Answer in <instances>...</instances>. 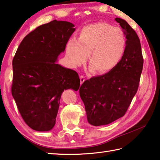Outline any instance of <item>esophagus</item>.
I'll return each instance as SVG.
<instances>
[{
  "mask_svg": "<svg viewBox=\"0 0 160 160\" xmlns=\"http://www.w3.org/2000/svg\"><path fill=\"white\" fill-rule=\"evenodd\" d=\"M80 83L81 84H82L84 82H85V77L83 76V75H80Z\"/></svg>",
  "mask_w": 160,
  "mask_h": 160,
  "instance_id": "esophagus-1",
  "label": "esophagus"
}]
</instances>
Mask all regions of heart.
I'll return each instance as SVG.
<instances>
[{
  "instance_id": "b5f03b06",
  "label": "heart",
  "mask_w": 160,
  "mask_h": 160,
  "mask_svg": "<svg viewBox=\"0 0 160 160\" xmlns=\"http://www.w3.org/2000/svg\"><path fill=\"white\" fill-rule=\"evenodd\" d=\"M126 46L127 39L121 28L100 22L84 27L77 42L71 40L68 43L66 55L71 64L78 66L85 62L88 54L91 71L103 74L120 63Z\"/></svg>"
}]
</instances>
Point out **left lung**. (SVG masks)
<instances>
[{"label":"left lung","mask_w":160,"mask_h":160,"mask_svg":"<svg viewBox=\"0 0 160 160\" xmlns=\"http://www.w3.org/2000/svg\"><path fill=\"white\" fill-rule=\"evenodd\" d=\"M127 38L124 54L120 63L104 75L87 80L80 88L88 122L106 125L125 114L137 92L143 58L139 38L125 20L115 18Z\"/></svg>","instance_id":"obj_1"}]
</instances>
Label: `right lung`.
<instances>
[{"label":"right lung","instance_id":"right-lung-1","mask_svg":"<svg viewBox=\"0 0 160 160\" xmlns=\"http://www.w3.org/2000/svg\"><path fill=\"white\" fill-rule=\"evenodd\" d=\"M74 27L56 19L40 26L24 37L13 58L12 95L32 129L47 132L53 128L62 92L80 88L78 72L56 63Z\"/></svg>","mask_w":160,"mask_h":160}]
</instances>
